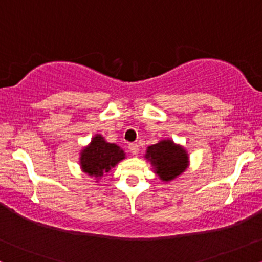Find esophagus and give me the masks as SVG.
<instances>
[{"label": "esophagus", "instance_id": "obj_1", "mask_svg": "<svg viewBox=\"0 0 262 262\" xmlns=\"http://www.w3.org/2000/svg\"><path fill=\"white\" fill-rule=\"evenodd\" d=\"M128 150H130V152L132 155H137L139 154V145H137V143H130V145H128Z\"/></svg>", "mask_w": 262, "mask_h": 262}]
</instances>
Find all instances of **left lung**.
Listing matches in <instances>:
<instances>
[{
  "label": "left lung",
  "mask_w": 262,
  "mask_h": 262,
  "mask_svg": "<svg viewBox=\"0 0 262 262\" xmlns=\"http://www.w3.org/2000/svg\"><path fill=\"white\" fill-rule=\"evenodd\" d=\"M156 168L157 175L164 181H170L186 168L187 155L184 148L171 141H161L150 146L146 155Z\"/></svg>",
  "instance_id": "8db88e82"
}]
</instances>
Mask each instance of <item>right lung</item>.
Here are the masks:
<instances>
[{"label": "right lung", "instance_id": "add662e5", "mask_svg": "<svg viewBox=\"0 0 262 262\" xmlns=\"http://www.w3.org/2000/svg\"><path fill=\"white\" fill-rule=\"evenodd\" d=\"M125 157L122 150L115 143H108L102 136L97 135L94 137L89 147L82 151L81 165L82 170L91 176H102L103 172H108L117 162Z\"/></svg>", "mask_w": 262, "mask_h": 262}]
</instances>
